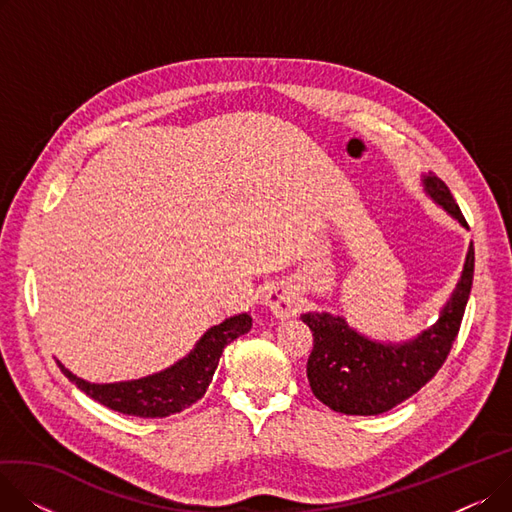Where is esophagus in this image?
I'll return each instance as SVG.
<instances>
[{
  "label": "esophagus",
  "mask_w": 512,
  "mask_h": 512,
  "mask_svg": "<svg viewBox=\"0 0 512 512\" xmlns=\"http://www.w3.org/2000/svg\"><path fill=\"white\" fill-rule=\"evenodd\" d=\"M263 301H265L267 307L272 309V313L280 319H286V317H290V315L299 311V297L284 284H274V286L267 288Z\"/></svg>",
  "instance_id": "obj_1"
}]
</instances>
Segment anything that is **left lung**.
I'll return each mask as SVG.
<instances>
[{
	"instance_id": "left-lung-1",
	"label": "left lung",
	"mask_w": 512,
	"mask_h": 512,
	"mask_svg": "<svg viewBox=\"0 0 512 512\" xmlns=\"http://www.w3.org/2000/svg\"><path fill=\"white\" fill-rule=\"evenodd\" d=\"M425 188L452 218L467 226L450 188L436 176H425ZM475 251L469 247L461 282L444 307L436 326L407 344H380L359 336L342 317L305 313L301 319L313 332L307 378L313 394L336 413L380 415L419 392L440 371L461 321L473 286Z\"/></svg>"
}]
</instances>
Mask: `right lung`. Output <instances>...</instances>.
Segmentation results:
<instances>
[{
    "mask_svg": "<svg viewBox=\"0 0 512 512\" xmlns=\"http://www.w3.org/2000/svg\"><path fill=\"white\" fill-rule=\"evenodd\" d=\"M251 326L253 319L247 313L234 315L226 319L224 324L207 330L193 351L182 361L143 380L120 384H89L72 375L60 361L58 365L76 388L83 390L93 400L101 402L107 409L145 419L168 417L191 407L193 402H197L205 394L226 344L242 334H247Z\"/></svg>",
    "mask_w": 512,
    "mask_h": 512,
    "instance_id": "obj_1",
    "label": "right lung"
}]
</instances>
